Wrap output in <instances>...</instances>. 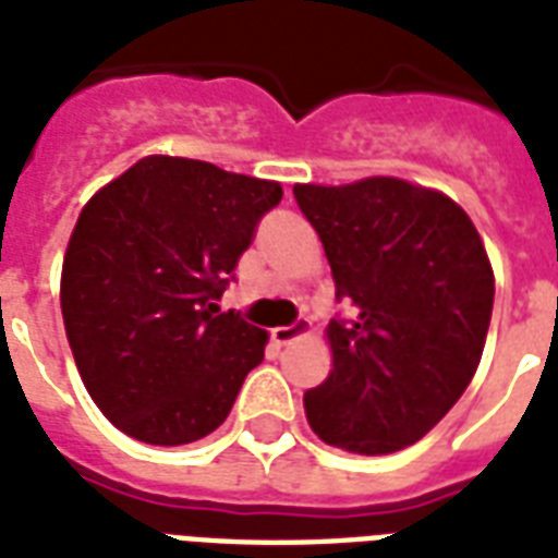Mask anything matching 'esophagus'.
<instances>
[{
  "mask_svg": "<svg viewBox=\"0 0 558 558\" xmlns=\"http://www.w3.org/2000/svg\"><path fill=\"white\" fill-rule=\"evenodd\" d=\"M307 330H310L307 318H298L295 325L275 327V330H271V339H275L278 345H289L292 339H298V336H301V333H307Z\"/></svg>",
  "mask_w": 558,
  "mask_h": 558,
  "instance_id": "34e87169",
  "label": "esophagus"
}]
</instances>
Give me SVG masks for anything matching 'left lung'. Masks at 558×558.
<instances>
[{
	"label": "left lung",
	"instance_id": "obj_1",
	"mask_svg": "<svg viewBox=\"0 0 558 558\" xmlns=\"http://www.w3.org/2000/svg\"><path fill=\"white\" fill-rule=\"evenodd\" d=\"M354 316L327 325L333 372L304 395L310 427L333 448L392 453L430 433L474 377L495 275L477 228L448 195L398 178L298 184Z\"/></svg>",
	"mask_w": 558,
	"mask_h": 558
}]
</instances>
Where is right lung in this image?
I'll return each instance as SVG.
<instances>
[{
    "label": "right lung",
    "mask_w": 558,
    "mask_h": 558,
    "mask_svg": "<svg viewBox=\"0 0 558 558\" xmlns=\"http://www.w3.org/2000/svg\"><path fill=\"white\" fill-rule=\"evenodd\" d=\"M280 198L275 181L151 155L81 210L63 257V327L119 430L172 448L228 418L266 330L216 301Z\"/></svg>",
    "instance_id": "add662e5"
}]
</instances>
